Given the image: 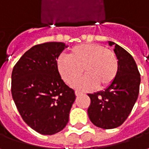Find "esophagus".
<instances>
[{
    "label": "esophagus",
    "instance_id": "esophagus-1",
    "mask_svg": "<svg viewBox=\"0 0 149 149\" xmlns=\"http://www.w3.org/2000/svg\"><path fill=\"white\" fill-rule=\"evenodd\" d=\"M75 94H76V96H77V97H79V96H81V93H79V92H77V91H76V92H75Z\"/></svg>",
    "mask_w": 149,
    "mask_h": 149
}]
</instances>
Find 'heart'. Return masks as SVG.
Wrapping results in <instances>:
<instances>
[{
	"mask_svg": "<svg viewBox=\"0 0 149 149\" xmlns=\"http://www.w3.org/2000/svg\"><path fill=\"white\" fill-rule=\"evenodd\" d=\"M56 65L62 79L69 85L74 84L84 71L86 76L76 84L80 90L108 87L115 80L119 68L115 53L98 44L72 47L69 56H59Z\"/></svg>",
	"mask_w": 149,
	"mask_h": 149,
	"instance_id": "b5f03b06",
	"label": "heart"
}]
</instances>
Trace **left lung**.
Listing matches in <instances>:
<instances>
[{
  "label": "left lung",
  "mask_w": 149,
  "mask_h": 149,
  "mask_svg": "<svg viewBox=\"0 0 149 149\" xmlns=\"http://www.w3.org/2000/svg\"><path fill=\"white\" fill-rule=\"evenodd\" d=\"M118 59L117 75L104 90L88 94L91 104L88 114L91 122L104 129L117 128L125 121L137 100L141 75L134 59L122 47L112 41Z\"/></svg>",
  "instance_id": "8db88e82"
}]
</instances>
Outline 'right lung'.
<instances>
[{"instance_id":"right-lung-1","label":"right lung","mask_w":149,"mask_h":149,"mask_svg":"<svg viewBox=\"0 0 149 149\" xmlns=\"http://www.w3.org/2000/svg\"><path fill=\"white\" fill-rule=\"evenodd\" d=\"M65 43L48 42L32 47L12 72V96L19 113L31 128L43 135L61 131L68 122L76 96L61 79L56 60Z\"/></svg>"}]
</instances>
